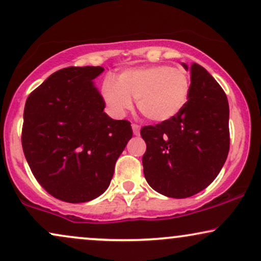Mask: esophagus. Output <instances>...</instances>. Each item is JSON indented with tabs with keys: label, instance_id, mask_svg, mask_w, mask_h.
I'll return each instance as SVG.
<instances>
[{
	"label": "esophagus",
	"instance_id": "1",
	"mask_svg": "<svg viewBox=\"0 0 261 261\" xmlns=\"http://www.w3.org/2000/svg\"><path fill=\"white\" fill-rule=\"evenodd\" d=\"M132 129H133V133L136 134V136L140 133V127L136 123H132Z\"/></svg>",
	"mask_w": 261,
	"mask_h": 261
}]
</instances>
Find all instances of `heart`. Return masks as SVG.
<instances>
[{"instance_id": "heart-1", "label": "heart", "mask_w": 261, "mask_h": 261, "mask_svg": "<svg viewBox=\"0 0 261 261\" xmlns=\"http://www.w3.org/2000/svg\"><path fill=\"white\" fill-rule=\"evenodd\" d=\"M102 96L111 111L123 116L137 99L139 111L155 122L174 118L188 104L191 79L178 66L152 65L132 67L122 71L117 80L108 76L102 82Z\"/></svg>"}]
</instances>
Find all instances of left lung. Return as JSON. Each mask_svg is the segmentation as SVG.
I'll return each instance as SVG.
<instances>
[{"instance_id": "8db88e82", "label": "left lung", "mask_w": 261, "mask_h": 261, "mask_svg": "<svg viewBox=\"0 0 261 261\" xmlns=\"http://www.w3.org/2000/svg\"><path fill=\"white\" fill-rule=\"evenodd\" d=\"M188 104L169 121L141 128L146 143L144 175L155 191L173 198L198 194L217 178L230 150L229 102L219 83L192 63Z\"/></svg>"}]
</instances>
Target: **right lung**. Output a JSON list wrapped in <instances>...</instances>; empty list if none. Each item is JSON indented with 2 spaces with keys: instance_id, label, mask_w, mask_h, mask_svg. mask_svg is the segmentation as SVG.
<instances>
[{
  "instance_id": "right-lung-1",
  "label": "right lung",
  "mask_w": 261,
  "mask_h": 261,
  "mask_svg": "<svg viewBox=\"0 0 261 261\" xmlns=\"http://www.w3.org/2000/svg\"><path fill=\"white\" fill-rule=\"evenodd\" d=\"M101 66L54 72L28 96L21 145L32 174L53 197L88 202L110 185L115 163L133 136L130 122L104 112L93 80Z\"/></svg>"
}]
</instances>
